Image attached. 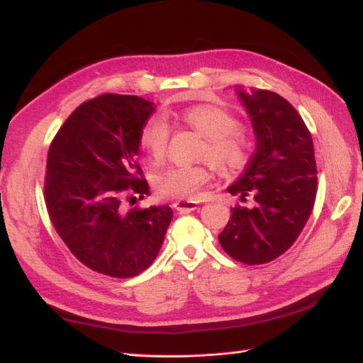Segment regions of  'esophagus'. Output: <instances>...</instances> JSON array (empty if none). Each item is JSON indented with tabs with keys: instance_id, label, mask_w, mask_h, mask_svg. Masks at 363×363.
Here are the masks:
<instances>
[{
	"instance_id": "1",
	"label": "esophagus",
	"mask_w": 363,
	"mask_h": 363,
	"mask_svg": "<svg viewBox=\"0 0 363 363\" xmlns=\"http://www.w3.org/2000/svg\"><path fill=\"white\" fill-rule=\"evenodd\" d=\"M196 206H199V203L192 201V200H179L174 203V207L177 208L180 213H189V212L195 211Z\"/></svg>"
}]
</instances>
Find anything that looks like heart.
Listing matches in <instances>:
<instances>
[{"label":"heart","mask_w":363,"mask_h":363,"mask_svg":"<svg viewBox=\"0 0 363 363\" xmlns=\"http://www.w3.org/2000/svg\"><path fill=\"white\" fill-rule=\"evenodd\" d=\"M171 115L203 136L196 157L207 162L189 167H172L159 172L152 186L162 199L192 200L211 180V164L224 177L245 169L252 155V139L248 131L240 127V121L235 113L215 104H196L171 112ZM169 138L171 128L167 119L155 115L139 130V147L151 160L160 162L167 156Z\"/></svg>","instance_id":"obj_1"}]
</instances>
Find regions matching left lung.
Segmentation results:
<instances>
[{
    "mask_svg": "<svg viewBox=\"0 0 363 363\" xmlns=\"http://www.w3.org/2000/svg\"><path fill=\"white\" fill-rule=\"evenodd\" d=\"M251 116L257 147L244 174L228 188L252 207H232L218 239L230 257L262 265L281 256L300 236L316 199V162L309 128L276 92L238 91Z\"/></svg>",
    "mask_w": 363,
    "mask_h": 363,
    "instance_id": "1",
    "label": "left lung"
}]
</instances>
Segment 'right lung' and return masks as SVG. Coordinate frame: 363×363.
<instances>
[{"mask_svg": "<svg viewBox=\"0 0 363 363\" xmlns=\"http://www.w3.org/2000/svg\"><path fill=\"white\" fill-rule=\"evenodd\" d=\"M152 111L136 95L95 96L69 115L48 150L43 199L51 223L84 267L108 277L144 272L172 219L169 206L125 208L148 194L138 151Z\"/></svg>", "mask_w": 363, "mask_h": 363, "instance_id": "add662e5", "label": "right lung"}]
</instances>
